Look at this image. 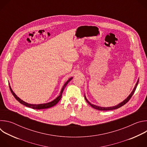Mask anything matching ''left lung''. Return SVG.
<instances>
[{
	"instance_id": "8db88e82",
	"label": "left lung",
	"mask_w": 147,
	"mask_h": 147,
	"mask_svg": "<svg viewBox=\"0 0 147 147\" xmlns=\"http://www.w3.org/2000/svg\"><path fill=\"white\" fill-rule=\"evenodd\" d=\"M138 81H139V79H138L137 82L136 84V86L134 87V89H133V91H132V92H131V93L129 95V96L126 99H125V100H124L122 102H121V103H119L118 105H116V106L111 107H101L96 106V105H93V104H92L91 103H90V102L87 100V99L86 98V96L84 95V96H85V99H86V100L87 101V103H88V104H89V105H90V106H91V107H92L93 108H94V109H95L99 110V111H111V110H114V109H118V108H119L121 107L122 106H123L124 105H125V103H127V102L130 99V98H131V96H133V95L134 94V92H135V91H136V90L137 86L138 84Z\"/></svg>"
}]
</instances>
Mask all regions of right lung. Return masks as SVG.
<instances>
[{"label": "right lung", "instance_id": "1", "mask_svg": "<svg viewBox=\"0 0 147 147\" xmlns=\"http://www.w3.org/2000/svg\"><path fill=\"white\" fill-rule=\"evenodd\" d=\"M73 77H71L66 82V83L64 84L63 87L61 91H60V95L55 99H54L53 100L50 102H48V103H41V104H30V103H28L24 101H23V100L21 99L20 98H19L16 94L13 91V90H11V87H10V86L9 84V87H10V91L12 93L13 95L14 96V98H16V99H17L20 103H22L23 105H24V106L27 107H29L30 108H32V109H48V108H51L53 106H55V105H56L58 102L60 100L61 98V96H62V93L63 92V90H65V87H66V86L67 85V84L72 80Z\"/></svg>", "mask_w": 147, "mask_h": 147}]
</instances>
